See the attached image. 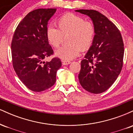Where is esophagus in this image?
Here are the masks:
<instances>
[{"label":"esophagus","mask_w":133,"mask_h":133,"mask_svg":"<svg viewBox=\"0 0 133 133\" xmlns=\"http://www.w3.org/2000/svg\"><path fill=\"white\" fill-rule=\"evenodd\" d=\"M62 65H66L69 64L71 63V61H62Z\"/></svg>","instance_id":"esophagus-1"}]
</instances>
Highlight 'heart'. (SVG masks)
I'll list each match as a JSON object with an SVG mask.
<instances>
[{
  "label": "heart",
  "mask_w": 133,
  "mask_h": 133,
  "mask_svg": "<svg viewBox=\"0 0 133 133\" xmlns=\"http://www.w3.org/2000/svg\"><path fill=\"white\" fill-rule=\"evenodd\" d=\"M58 28L50 25L46 30V37L50 45L57 47L63 36L68 34V45H63L55 51L57 57L65 61L76 58L81 50L84 51L91 47L95 37L96 30L92 23L72 13L62 16L57 21Z\"/></svg>",
  "instance_id": "1"
}]
</instances>
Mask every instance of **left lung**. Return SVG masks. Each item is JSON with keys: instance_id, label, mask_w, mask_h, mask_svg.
I'll use <instances>...</instances> for the list:
<instances>
[{"instance_id": "1", "label": "left lung", "mask_w": 133, "mask_h": 133, "mask_svg": "<svg viewBox=\"0 0 133 133\" xmlns=\"http://www.w3.org/2000/svg\"><path fill=\"white\" fill-rule=\"evenodd\" d=\"M75 11L89 16L96 30L94 42L81 62L79 83L88 92L99 94L112 86L121 71L124 51L123 38L117 27L98 11Z\"/></svg>"}]
</instances>
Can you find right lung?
I'll list each match as a JSON object with an SVG mask.
<instances>
[{
  "instance_id": "obj_1",
  "label": "right lung",
  "mask_w": 133,
  "mask_h": 133,
  "mask_svg": "<svg viewBox=\"0 0 133 133\" xmlns=\"http://www.w3.org/2000/svg\"><path fill=\"white\" fill-rule=\"evenodd\" d=\"M56 9H38L27 15L17 27L11 44L14 69L28 89L41 92L50 88L56 81L61 67L60 59L50 62L44 59L53 54L46 37L48 21Z\"/></svg>"
}]
</instances>
